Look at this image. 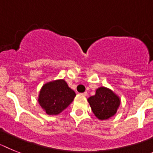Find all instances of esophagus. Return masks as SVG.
<instances>
[{"instance_id": "esophagus-1", "label": "esophagus", "mask_w": 153, "mask_h": 153, "mask_svg": "<svg viewBox=\"0 0 153 153\" xmlns=\"http://www.w3.org/2000/svg\"><path fill=\"white\" fill-rule=\"evenodd\" d=\"M81 95H83V96H87L88 93L86 92V91H85V92H83V93H81Z\"/></svg>"}]
</instances>
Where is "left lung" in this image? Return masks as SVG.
Listing matches in <instances>:
<instances>
[{
  "label": "left lung",
  "mask_w": 153,
  "mask_h": 153,
  "mask_svg": "<svg viewBox=\"0 0 153 153\" xmlns=\"http://www.w3.org/2000/svg\"><path fill=\"white\" fill-rule=\"evenodd\" d=\"M90 107L99 120H107L113 116L119 109L120 97L108 88H98L95 95L88 99Z\"/></svg>",
  "instance_id": "8db88e82"
}]
</instances>
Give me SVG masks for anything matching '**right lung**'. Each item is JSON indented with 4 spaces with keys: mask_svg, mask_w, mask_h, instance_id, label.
Returning <instances> with one entry per match:
<instances>
[{
    "mask_svg": "<svg viewBox=\"0 0 153 153\" xmlns=\"http://www.w3.org/2000/svg\"><path fill=\"white\" fill-rule=\"evenodd\" d=\"M75 92L64 79H57L42 85L38 102L49 115H57L65 109L75 99Z\"/></svg>",
    "mask_w": 153,
    "mask_h": 153,
    "instance_id": "add662e5",
    "label": "right lung"
}]
</instances>
